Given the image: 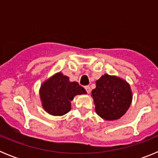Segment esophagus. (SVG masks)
Listing matches in <instances>:
<instances>
[{"label": "esophagus", "instance_id": "1", "mask_svg": "<svg viewBox=\"0 0 158 158\" xmlns=\"http://www.w3.org/2000/svg\"><path fill=\"white\" fill-rule=\"evenodd\" d=\"M85 90H86V92H87V93H90V92H91V89H90V87H89V85L85 86Z\"/></svg>", "mask_w": 158, "mask_h": 158}]
</instances>
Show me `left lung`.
<instances>
[{"label":"left lung","mask_w":158,"mask_h":158,"mask_svg":"<svg viewBox=\"0 0 158 158\" xmlns=\"http://www.w3.org/2000/svg\"><path fill=\"white\" fill-rule=\"evenodd\" d=\"M95 111L105 120H116L127 112L132 101L129 84L116 76L104 74L92 91Z\"/></svg>","instance_id":"1"}]
</instances>
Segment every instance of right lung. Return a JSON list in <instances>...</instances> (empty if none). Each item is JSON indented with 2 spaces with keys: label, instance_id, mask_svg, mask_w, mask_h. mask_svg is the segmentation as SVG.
I'll return each instance as SVG.
<instances>
[{
  "label": "right lung",
  "instance_id": "1",
  "mask_svg": "<svg viewBox=\"0 0 158 158\" xmlns=\"http://www.w3.org/2000/svg\"><path fill=\"white\" fill-rule=\"evenodd\" d=\"M86 94L85 89L61 72L57 73L42 84L40 96L42 105L47 112L61 116L71 109V101L77 95Z\"/></svg>",
  "mask_w": 158,
  "mask_h": 158
}]
</instances>
